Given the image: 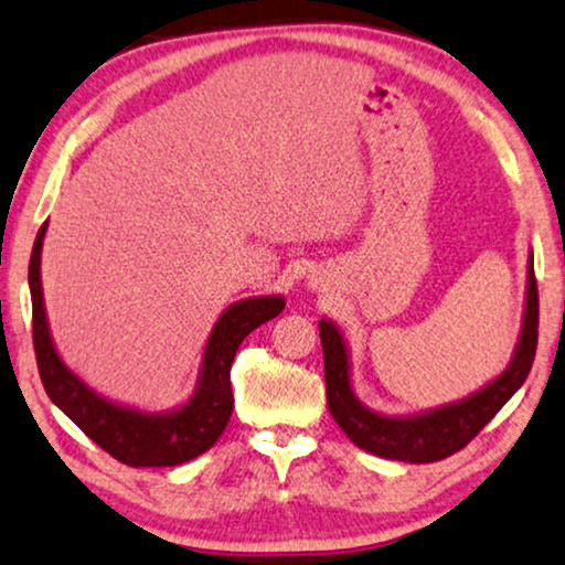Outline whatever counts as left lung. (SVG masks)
I'll return each instance as SVG.
<instances>
[{"mask_svg":"<svg viewBox=\"0 0 565 565\" xmlns=\"http://www.w3.org/2000/svg\"><path fill=\"white\" fill-rule=\"evenodd\" d=\"M323 375H327V404L344 435L360 450H367L385 460L435 462L458 452L489 424L499 408L527 381L537 350V282L535 257L527 259V290H524L522 331L514 354L491 383L452 404L429 408V412L388 416L362 404L352 388L350 347L342 329L334 321L321 319Z\"/></svg>","mask_w":565,"mask_h":565,"instance_id":"obj_1","label":"left lung"}]
</instances>
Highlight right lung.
Returning <instances> with one entry per match:
<instances>
[{
  "label": "right lung",
  "mask_w": 565,
  "mask_h": 565,
  "mask_svg": "<svg viewBox=\"0 0 565 565\" xmlns=\"http://www.w3.org/2000/svg\"><path fill=\"white\" fill-rule=\"evenodd\" d=\"M49 221L38 231L30 254V298H33V344L38 373L49 398L105 452L130 468H169L182 466L205 450L223 435L234 412L231 393V362L238 344L262 323L280 316L282 296H254L231 303L218 316L207 337L198 383L184 404L167 412H143L99 396L72 367L61 360L53 344L49 316H45L41 252Z\"/></svg>",
  "instance_id": "obj_1"
}]
</instances>
